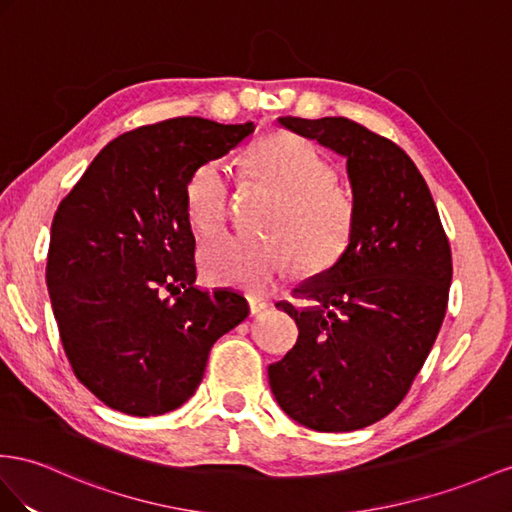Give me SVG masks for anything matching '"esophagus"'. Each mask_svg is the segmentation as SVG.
<instances>
[{
  "label": "esophagus",
  "instance_id": "esophagus-1",
  "mask_svg": "<svg viewBox=\"0 0 512 512\" xmlns=\"http://www.w3.org/2000/svg\"><path fill=\"white\" fill-rule=\"evenodd\" d=\"M248 307H251L253 316H259V313H264L270 307V303H268V300H264V298L251 296V298H248Z\"/></svg>",
  "mask_w": 512,
  "mask_h": 512
}]
</instances>
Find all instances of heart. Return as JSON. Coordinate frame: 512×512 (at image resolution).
I'll use <instances>...</instances> for the list:
<instances>
[{
    "instance_id": "1",
    "label": "heart",
    "mask_w": 512,
    "mask_h": 512,
    "mask_svg": "<svg viewBox=\"0 0 512 512\" xmlns=\"http://www.w3.org/2000/svg\"><path fill=\"white\" fill-rule=\"evenodd\" d=\"M253 179L279 194L264 229L284 242L246 235H220L201 248V270L207 281L264 294L296 264L320 272L346 253L355 225L350 196L333 183V166L305 138L292 131H272L246 151ZM229 205V173L209 160L194 168L186 183V216L201 235L220 229ZM291 251L287 252L286 248Z\"/></svg>"
}]
</instances>
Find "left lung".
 Masks as SVG:
<instances>
[{
  "mask_svg": "<svg viewBox=\"0 0 512 512\" xmlns=\"http://www.w3.org/2000/svg\"><path fill=\"white\" fill-rule=\"evenodd\" d=\"M279 123L346 157L355 225L337 264L281 311L298 342L268 378L281 409L320 432L389 415L409 393L448 309L452 251L437 205L396 142L344 116Z\"/></svg>",
  "mask_w": 512,
  "mask_h": 512,
  "instance_id": "1",
  "label": "left lung"
}]
</instances>
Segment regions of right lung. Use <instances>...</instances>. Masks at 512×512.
Masks as SVG:
<instances>
[{
	"mask_svg": "<svg viewBox=\"0 0 512 512\" xmlns=\"http://www.w3.org/2000/svg\"><path fill=\"white\" fill-rule=\"evenodd\" d=\"M253 131L199 116L142 125L108 142L60 201L45 270L51 307L75 376L110 409L175 411L216 339L246 320L240 294L194 287L186 183Z\"/></svg>",
	"mask_w": 512,
	"mask_h": 512,
	"instance_id": "obj_1",
	"label": "right lung"
}]
</instances>
